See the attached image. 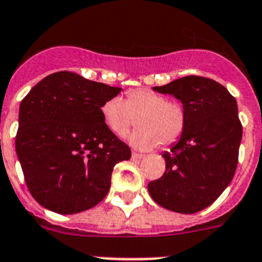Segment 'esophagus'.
I'll use <instances>...</instances> for the list:
<instances>
[{"mask_svg": "<svg viewBox=\"0 0 262 262\" xmlns=\"http://www.w3.org/2000/svg\"><path fill=\"white\" fill-rule=\"evenodd\" d=\"M144 157L145 156L140 155V153H135V151L132 153V158H133V160H141V158H144Z\"/></svg>", "mask_w": 262, "mask_h": 262, "instance_id": "obj_1", "label": "esophagus"}]
</instances>
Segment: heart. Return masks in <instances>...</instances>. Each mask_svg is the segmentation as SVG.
I'll return each instance as SVG.
<instances>
[{"mask_svg":"<svg viewBox=\"0 0 262 262\" xmlns=\"http://www.w3.org/2000/svg\"><path fill=\"white\" fill-rule=\"evenodd\" d=\"M137 130L127 138L138 150H149L160 142L170 144L181 136L185 126V112L177 102L148 88L129 90L125 101L109 98L101 105L104 125L117 137H124L137 117Z\"/></svg>","mask_w":262,"mask_h":262,"instance_id":"b5f03b06","label":"heart"}]
</instances>
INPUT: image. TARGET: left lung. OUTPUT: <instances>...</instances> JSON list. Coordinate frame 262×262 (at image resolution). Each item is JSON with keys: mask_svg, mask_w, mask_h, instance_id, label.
I'll list each match as a JSON object with an SVG mask.
<instances>
[{"mask_svg": "<svg viewBox=\"0 0 262 262\" xmlns=\"http://www.w3.org/2000/svg\"><path fill=\"white\" fill-rule=\"evenodd\" d=\"M153 90L181 101L185 126L170 153H162L166 170L149 182V194L165 209L200 212L219 199L236 172L243 138L237 101L223 85L199 76Z\"/></svg>", "mask_w": 262, "mask_h": 262, "instance_id": "1", "label": "left lung"}]
</instances>
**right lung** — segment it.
I'll list each match as a JSON object with an SVG mask.
<instances>
[{
	"label": "right lung",
	"mask_w": 262,
	"mask_h": 262,
	"mask_svg": "<svg viewBox=\"0 0 262 262\" xmlns=\"http://www.w3.org/2000/svg\"><path fill=\"white\" fill-rule=\"evenodd\" d=\"M121 90L72 72H57L21 101L15 151L39 205L74 214L107 194L114 165L132 155L101 117V105Z\"/></svg>",
	"instance_id": "add662e5"
}]
</instances>
